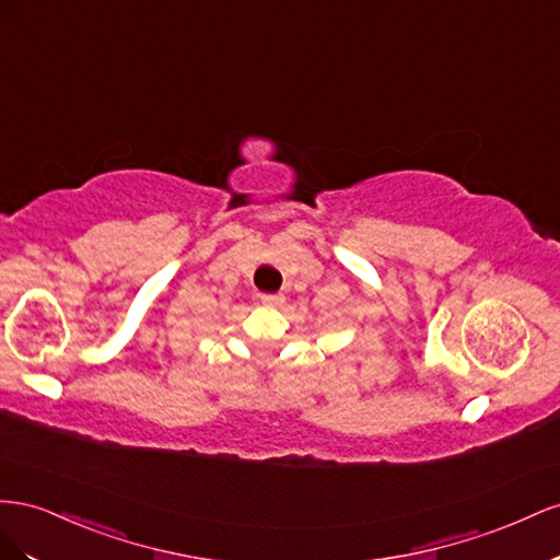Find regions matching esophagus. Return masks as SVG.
I'll return each mask as SVG.
<instances>
[{"label": "esophagus", "mask_w": 560, "mask_h": 560, "mask_svg": "<svg viewBox=\"0 0 560 560\" xmlns=\"http://www.w3.org/2000/svg\"><path fill=\"white\" fill-rule=\"evenodd\" d=\"M260 302H262V305H267V307H281L283 305V295H279V293H262Z\"/></svg>", "instance_id": "obj_1"}]
</instances>
